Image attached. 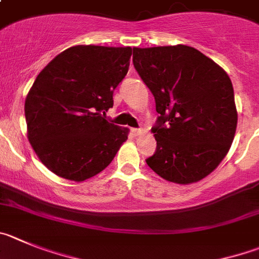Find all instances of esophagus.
<instances>
[{
  "instance_id": "34e87169",
  "label": "esophagus",
  "mask_w": 259,
  "mask_h": 259,
  "mask_svg": "<svg viewBox=\"0 0 259 259\" xmlns=\"http://www.w3.org/2000/svg\"><path fill=\"white\" fill-rule=\"evenodd\" d=\"M131 132L134 136H140V135L144 134V131H142V130H140V128H132Z\"/></svg>"
}]
</instances>
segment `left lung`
<instances>
[{"label":"left lung","mask_w":259,"mask_h":259,"mask_svg":"<svg viewBox=\"0 0 259 259\" xmlns=\"http://www.w3.org/2000/svg\"><path fill=\"white\" fill-rule=\"evenodd\" d=\"M134 65L155 97L156 151L149 167L167 181L205 179L231 148L238 110L227 73L194 47L134 49Z\"/></svg>","instance_id":"8db88e82"}]
</instances>
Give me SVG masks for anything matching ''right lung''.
I'll return each mask as SVG.
<instances>
[{
	"instance_id": "right-lung-1",
	"label": "right lung",
	"mask_w": 259,
	"mask_h": 259,
	"mask_svg": "<svg viewBox=\"0 0 259 259\" xmlns=\"http://www.w3.org/2000/svg\"><path fill=\"white\" fill-rule=\"evenodd\" d=\"M132 49L77 45L37 75L25 97L27 136L38 159L61 179L82 182L105 169L127 127L103 115L130 68Z\"/></svg>"
}]
</instances>
